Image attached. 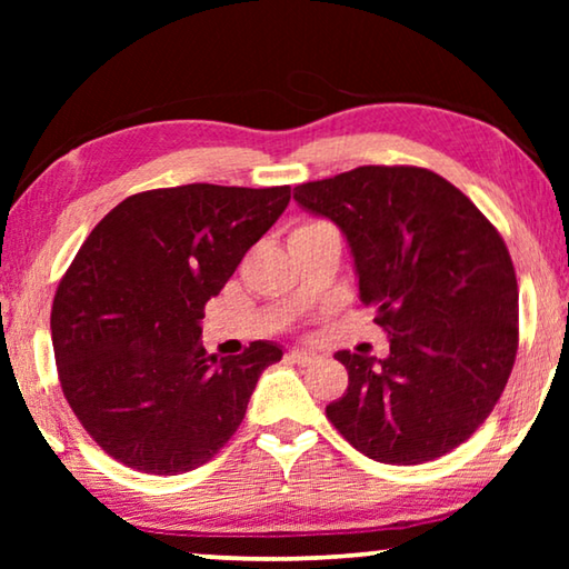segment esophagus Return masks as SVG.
I'll list each match as a JSON object with an SVG mask.
<instances>
[{"mask_svg": "<svg viewBox=\"0 0 569 569\" xmlns=\"http://www.w3.org/2000/svg\"><path fill=\"white\" fill-rule=\"evenodd\" d=\"M288 359H291V361L298 363V366H308V363L319 361L321 356L316 353V351H291V353H288Z\"/></svg>", "mask_w": 569, "mask_h": 569, "instance_id": "34e87169", "label": "esophagus"}]
</instances>
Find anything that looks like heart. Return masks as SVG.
<instances>
[{"label": "heart", "instance_id": "obj_1", "mask_svg": "<svg viewBox=\"0 0 569 569\" xmlns=\"http://www.w3.org/2000/svg\"><path fill=\"white\" fill-rule=\"evenodd\" d=\"M316 226H321V220H303V223H298V226L293 228V233H301V230L316 228ZM293 233H291V236H293Z\"/></svg>", "mask_w": 569, "mask_h": 569}]
</instances>
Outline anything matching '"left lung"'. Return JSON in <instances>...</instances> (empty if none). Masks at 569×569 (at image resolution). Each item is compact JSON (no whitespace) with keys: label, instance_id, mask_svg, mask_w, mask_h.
<instances>
[{"label":"left lung","instance_id":"8db88e82","mask_svg":"<svg viewBox=\"0 0 569 569\" xmlns=\"http://www.w3.org/2000/svg\"><path fill=\"white\" fill-rule=\"evenodd\" d=\"M349 240L387 359L339 351L349 389L326 417L383 465H421L492 413L517 359L519 291L499 230L459 188L413 166H361L293 188Z\"/></svg>","mask_w":569,"mask_h":569}]
</instances>
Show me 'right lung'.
Wrapping results in <instances>:
<instances>
[{
	"label": "right lung",
	"mask_w": 569,
	"mask_h": 569,
	"mask_svg": "<svg viewBox=\"0 0 569 569\" xmlns=\"http://www.w3.org/2000/svg\"><path fill=\"white\" fill-rule=\"evenodd\" d=\"M288 200V186L190 182L134 192L92 228L57 286L50 329L64 399L104 455L172 477L236 435L283 351L253 341L218 359L200 319Z\"/></svg>",
	"instance_id": "add662e5"
}]
</instances>
